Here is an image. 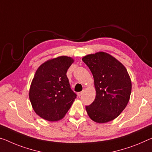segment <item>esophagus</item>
<instances>
[{"label":"esophagus","instance_id":"34e87169","mask_svg":"<svg viewBox=\"0 0 152 152\" xmlns=\"http://www.w3.org/2000/svg\"><path fill=\"white\" fill-rule=\"evenodd\" d=\"M83 94V91H82V92H78V93H77V95H78V96H82Z\"/></svg>","mask_w":152,"mask_h":152}]
</instances>
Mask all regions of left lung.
<instances>
[{
  "instance_id": "8db88e82",
  "label": "left lung",
  "mask_w": 152,
  "mask_h": 152,
  "mask_svg": "<svg viewBox=\"0 0 152 152\" xmlns=\"http://www.w3.org/2000/svg\"><path fill=\"white\" fill-rule=\"evenodd\" d=\"M83 61L94 79L95 100L86 106L90 118L97 123L114 120L122 113L130 99L132 83L126 69L105 52L86 56Z\"/></svg>"
}]
</instances>
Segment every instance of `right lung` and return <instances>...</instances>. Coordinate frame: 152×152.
Returning <instances> with one entry per match:
<instances>
[{"instance_id": "right-lung-1", "label": "right lung", "mask_w": 152, "mask_h": 152, "mask_svg": "<svg viewBox=\"0 0 152 152\" xmlns=\"http://www.w3.org/2000/svg\"><path fill=\"white\" fill-rule=\"evenodd\" d=\"M73 60L60 56L43 63L37 70L29 91L32 108L37 115L50 122L64 118L76 99L71 90L67 70Z\"/></svg>"}]
</instances>
